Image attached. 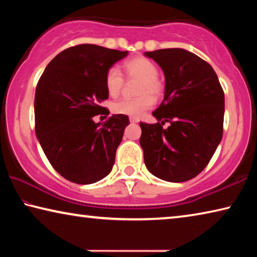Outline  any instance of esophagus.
Masks as SVG:
<instances>
[{"instance_id":"esophagus-1","label":"esophagus","mask_w":257,"mask_h":257,"mask_svg":"<svg viewBox=\"0 0 257 257\" xmlns=\"http://www.w3.org/2000/svg\"><path fill=\"white\" fill-rule=\"evenodd\" d=\"M129 121L132 123H137L138 122V120L136 118H132V116H130V118H129Z\"/></svg>"}]
</instances>
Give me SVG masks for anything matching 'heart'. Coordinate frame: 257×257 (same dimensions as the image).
I'll use <instances>...</instances> for the list:
<instances>
[{"mask_svg": "<svg viewBox=\"0 0 257 257\" xmlns=\"http://www.w3.org/2000/svg\"><path fill=\"white\" fill-rule=\"evenodd\" d=\"M125 78L129 80H139L137 88L138 97L135 99H120L112 104V112L115 114L128 115L139 118L154 105V98H160L163 95V82L158 78L159 69L154 62L144 58L136 56L123 64ZM123 77L119 69H108L105 75L106 92L111 97L119 96L123 88Z\"/></svg>", "mask_w": 257, "mask_h": 257, "instance_id": "heart-1", "label": "heart"}]
</instances>
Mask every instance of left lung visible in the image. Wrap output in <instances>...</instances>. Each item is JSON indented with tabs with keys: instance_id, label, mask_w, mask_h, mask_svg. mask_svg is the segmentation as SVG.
<instances>
[{
	"instance_id": "1",
	"label": "left lung",
	"mask_w": 257,
	"mask_h": 257,
	"mask_svg": "<svg viewBox=\"0 0 257 257\" xmlns=\"http://www.w3.org/2000/svg\"><path fill=\"white\" fill-rule=\"evenodd\" d=\"M145 55L162 68L165 90L153 112L158 123L141 122L144 162L162 180H190L205 169L222 139L223 89L210 64L189 51L164 49ZM165 122H171L167 130Z\"/></svg>"
}]
</instances>
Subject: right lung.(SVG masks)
I'll return each mask as SVG.
<instances>
[{
  "label": "right lung",
  "mask_w": 257,
  "mask_h": 257,
  "mask_svg": "<svg viewBox=\"0 0 257 257\" xmlns=\"http://www.w3.org/2000/svg\"><path fill=\"white\" fill-rule=\"evenodd\" d=\"M127 55L93 44L72 46L56 55L38 80L35 132L52 167L69 181L94 184L112 170L129 119L113 114L101 124L93 118L106 111L101 103L108 97L107 70Z\"/></svg>",
  "instance_id": "1"
}]
</instances>
